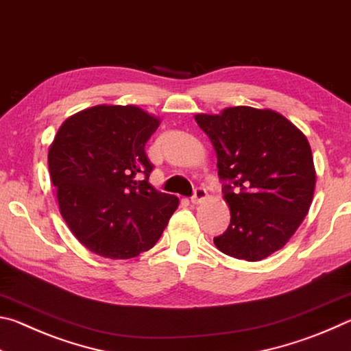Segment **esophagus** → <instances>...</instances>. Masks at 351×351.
I'll return each mask as SVG.
<instances>
[{
  "instance_id": "1",
  "label": "esophagus",
  "mask_w": 351,
  "mask_h": 351,
  "mask_svg": "<svg viewBox=\"0 0 351 351\" xmlns=\"http://www.w3.org/2000/svg\"><path fill=\"white\" fill-rule=\"evenodd\" d=\"M206 198H207L206 189L198 187V189H195V193H193V197L190 198V201H192V204H199V203H203Z\"/></svg>"
}]
</instances>
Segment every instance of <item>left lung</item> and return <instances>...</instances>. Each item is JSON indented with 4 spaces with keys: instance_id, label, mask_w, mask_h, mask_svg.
I'll list each match as a JSON object with an SVG mask.
<instances>
[{
    "instance_id": "1",
    "label": "left lung",
    "mask_w": 351,
    "mask_h": 351,
    "mask_svg": "<svg viewBox=\"0 0 351 351\" xmlns=\"http://www.w3.org/2000/svg\"><path fill=\"white\" fill-rule=\"evenodd\" d=\"M217 153L230 224L213 239L226 255L258 261L282 249L304 221L316 187L306 136L280 112L230 106L197 114Z\"/></svg>"
}]
</instances>
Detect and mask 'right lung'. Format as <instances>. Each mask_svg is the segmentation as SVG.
Segmentation results:
<instances>
[{"label":"right lung","mask_w":351,"mask_h":351,"mask_svg":"<svg viewBox=\"0 0 351 351\" xmlns=\"http://www.w3.org/2000/svg\"><path fill=\"white\" fill-rule=\"evenodd\" d=\"M159 119L134 105H97L68 117L47 165L60 213L83 246L125 260L152 249L180 199L148 184L145 144Z\"/></svg>","instance_id":"1"}]
</instances>
